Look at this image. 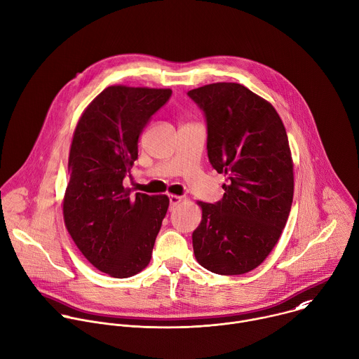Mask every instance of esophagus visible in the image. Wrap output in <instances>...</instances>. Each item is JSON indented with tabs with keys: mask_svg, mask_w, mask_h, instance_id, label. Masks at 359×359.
I'll use <instances>...</instances> for the list:
<instances>
[{
	"mask_svg": "<svg viewBox=\"0 0 359 359\" xmlns=\"http://www.w3.org/2000/svg\"><path fill=\"white\" fill-rule=\"evenodd\" d=\"M168 199H170V208L172 209L175 205H178V203L181 202L182 196H178V195H170V196H168Z\"/></svg>",
	"mask_w": 359,
	"mask_h": 359,
	"instance_id": "1",
	"label": "esophagus"
}]
</instances>
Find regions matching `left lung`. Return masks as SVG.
<instances>
[{"label":"left lung","instance_id":"left-lung-1","mask_svg":"<svg viewBox=\"0 0 359 359\" xmlns=\"http://www.w3.org/2000/svg\"><path fill=\"white\" fill-rule=\"evenodd\" d=\"M188 97L206 121L209 163L227 174L222 201L199 202L194 252L210 272L241 275L268 257L290 212L293 164L286 130L273 107L241 84H209Z\"/></svg>","mask_w":359,"mask_h":359}]
</instances>
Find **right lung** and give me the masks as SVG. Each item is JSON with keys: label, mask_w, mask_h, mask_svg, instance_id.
Listing matches in <instances>:
<instances>
[{"label": "right lung", "mask_w": 359, "mask_h": 359, "mask_svg": "<svg viewBox=\"0 0 359 359\" xmlns=\"http://www.w3.org/2000/svg\"><path fill=\"white\" fill-rule=\"evenodd\" d=\"M172 91L112 86L84 111L69 157L63 202L66 227L83 255L114 278L144 269L168 209L165 195L130 196L123 180L137 143Z\"/></svg>", "instance_id": "1"}]
</instances>
